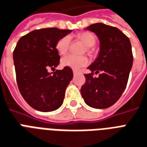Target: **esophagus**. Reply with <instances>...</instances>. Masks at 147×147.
<instances>
[{
    "mask_svg": "<svg viewBox=\"0 0 147 147\" xmlns=\"http://www.w3.org/2000/svg\"><path fill=\"white\" fill-rule=\"evenodd\" d=\"M73 73H74V75H77L79 72H78V71L76 70H73Z\"/></svg>",
    "mask_w": 147,
    "mask_h": 147,
    "instance_id": "obj_1",
    "label": "esophagus"
}]
</instances>
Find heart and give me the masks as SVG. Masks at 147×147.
Masks as SVG:
<instances>
[{"label": "heart", "mask_w": 147, "mask_h": 147, "mask_svg": "<svg viewBox=\"0 0 147 147\" xmlns=\"http://www.w3.org/2000/svg\"><path fill=\"white\" fill-rule=\"evenodd\" d=\"M78 37L84 42L86 45V51L88 53L92 52V47L96 44V37L92 33L84 32L78 35ZM70 37L69 36H64L58 40L56 44V49L60 54H65L70 47ZM88 59L85 56H76L74 54H68L62 58L61 64L63 67H67L74 70H78L87 65Z\"/></svg>", "instance_id": "obj_1"}]
</instances>
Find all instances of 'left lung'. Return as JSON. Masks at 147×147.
I'll use <instances>...</instances> for the list:
<instances>
[{"mask_svg":"<svg viewBox=\"0 0 147 147\" xmlns=\"http://www.w3.org/2000/svg\"><path fill=\"white\" fill-rule=\"evenodd\" d=\"M95 33L100 40L98 57L84 74L85 84L80 89L84 102L96 109L110 107L117 102L127 86L133 66L129 39L118 28L96 23L85 28ZM100 73L93 77V73Z\"/></svg>","mask_w":147,"mask_h":147,"instance_id":"left-lung-1","label":"left lung"}]
</instances>
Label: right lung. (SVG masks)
I'll return each mask as SVG.
<instances>
[{
	"mask_svg": "<svg viewBox=\"0 0 147 147\" xmlns=\"http://www.w3.org/2000/svg\"><path fill=\"white\" fill-rule=\"evenodd\" d=\"M71 30L57 27L33 30L20 37L13 53L16 78L20 94L29 105L41 112L57 110L63 104L65 90L73 78L71 68L57 67L61 57L56 44Z\"/></svg>",
	"mask_w": 147,
	"mask_h": 147,
	"instance_id": "1",
	"label": "right lung"
}]
</instances>
